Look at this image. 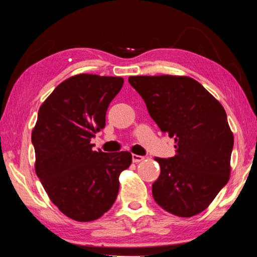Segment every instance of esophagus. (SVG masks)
<instances>
[{
	"label": "esophagus",
	"instance_id": "obj_1",
	"mask_svg": "<svg viewBox=\"0 0 257 257\" xmlns=\"http://www.w3.org/2000/svg\"><path fill=\"white\" fill-rule=\"evenodd\" d=\"M133 162L134 163H140V162H142V160H144V157L143 156H139V155H133Z\"/></svg>",
	"mask_w": 257,
	"mask_h": 257
}]
</instances>
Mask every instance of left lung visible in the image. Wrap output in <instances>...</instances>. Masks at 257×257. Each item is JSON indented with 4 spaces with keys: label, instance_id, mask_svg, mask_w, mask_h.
<instances>
[{
    "label": "left lung",
    "instance_id": "obj_1",
    "mask_svg": "<svg viewBox=\"0 0 257 257\" xmlns=\"http://www.w3.org/2000/svg\"><path fill=\"white\" fill-rule=\"evenodd\" d=\"M129 83L163 133L175 141L177 155L155 158L160 175L152 185L157 204L179 217L208 208L231 172L233 134L220 102L186 76H132Z\"/></svg>",
    "mask_w": 257,
    "mask_h": 257
}]
</instances>
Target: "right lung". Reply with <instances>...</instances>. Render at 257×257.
<instances>
[{
    "label": "right lung",
    "instance_id": "obj_1",
    "mask_svg": "<svg viewBox=\"0 0 257 257\" xmlns=\"http://www.w3.org/2000/svg\"><path fill=\"white\" fill-rule=\"evenodd\" d=\"M123 78L80 74L56 86L38 112L32 132L36 173L51 201L77 221L100 218L115 202L128 151H93L91 139L106 125V112Z\"/></svg>",
    "mask_w": 257,
    "mask_h": 257
}]
</instances>
